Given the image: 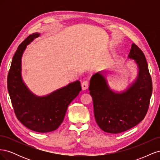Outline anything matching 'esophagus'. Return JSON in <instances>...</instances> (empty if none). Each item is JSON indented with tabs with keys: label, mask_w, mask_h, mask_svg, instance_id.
Wrapping results in <instances>:
<instances>
[{
	"label": "esophagus",
	"mask_w": 160,
	"mask_h": 160,
	"mask_svg": "<svg viewBox=\"0 0 160 160\" xmlns=\"http://www.w3.org/2000/svg\"><path fill=\"white\" fill-rule=\"evenodd\" d=\"M81 88L82 90H86L88 88V81H84L83 83H81Z\"/></svg>",
	"instance_id": "esophagus-1"
}]
</instances>
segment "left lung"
I'll return each mask as SVG.
<instances>
[{"label":"left lung","instance_id":"8db88e82","mask_svg":"<svg viewBox=\"0 0 160 160\" xmlns=\"http://www.w3.org/2000/svg\"><path fill=\"white\" fill-rule=\"evenodd\" d=\"M128 57L138 67L137 79L120 93L111 90L103 72L91 77L89 93L93 101L97 123L104 132L119 133L137 125L144 119L152 94V81L146 57L133 43ZM105 75V73H104Z\"/></svg>","mask_w":160,"mask_h":160}]
</instances>
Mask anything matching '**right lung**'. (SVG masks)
Masks as SVG:
<instances>
[{"label": "right lung", "mask_w": 160, "mask_h": 160, "mask_svg": "<svg viewBox=\"0 0 160 160\" xmlns=\"http://www.w3.org/2000/svg\"><path fill=\"white\" fill-rule=\"evenodd\" d=\"M39 33L30 35L14 53L7 78V88L14 113L19 122L34 132L47 133L59 127L69 105L81 91L76 81L43 97L33 94L24 83L21 75V58L27 45Z\"/></svg>", "instance_id": "right-lung-1"}]
</instances>
